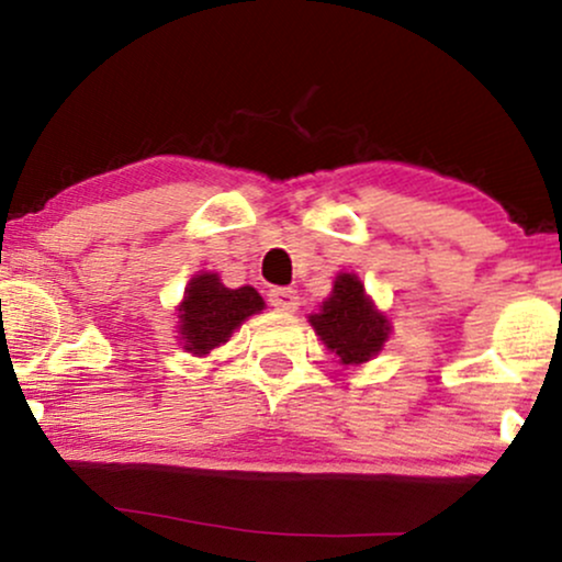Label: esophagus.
I'll list each match as a JSON object with an SVG mask.
<instances>
[{
  "label": "esophagus",
  "mask_w": 562,
  "mask_h": 562,
  "mask_svg": "<svg viewBox=\"0 0 562 562\" xmlns=\"http://www.w3.org/2000/svg\"><path fill=\"white\" fill-rule=\"evenodd\" d=\"M269 303H272L277 312H295L301 301L293 288H274L269 290Z\"/></svg>",
  "instance_id": "1"
}]
</instances>
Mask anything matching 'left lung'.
I'll return each mask as SVG.
<instances>
[{"instance_id":"obj_1","label":"left lung","mask_w":562,"mask_h":562,"mask_svg":"<svg viewBox=\"0 0 562 562\" xmlns=\"http://www.w3.org/2000/svg\"><path fill=\"white\" fill-rule=\"evenodd\" d=\"M308 322L340 364L370 362L391 335L389 319L367 299L362 280L346 272L335 277L330 299Z\"/></svg>"}]
</instances>
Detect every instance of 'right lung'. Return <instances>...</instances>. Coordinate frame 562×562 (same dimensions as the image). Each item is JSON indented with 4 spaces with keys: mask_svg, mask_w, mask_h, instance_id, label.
Masks as SVG:
<instances>
[{
    "mask_svg": "<svg viewBox=\"0 0 562 562\" xmlns=\"http://www.w3.org/2000/svg\"><path fill=\"white\" fill-rule=\"evenodd\" d=\"M263 308V299L256 288H224L218 274L200 272L184 290V301L179 303V335L184 351L203 353L227 344L229 335Z\"/></svg>",
    "mask_w": 562,
    "mask_h": 562,
    "instance_id": "right-lung-1",
    "label": "right lung"
}]
</instances>
